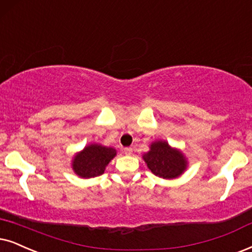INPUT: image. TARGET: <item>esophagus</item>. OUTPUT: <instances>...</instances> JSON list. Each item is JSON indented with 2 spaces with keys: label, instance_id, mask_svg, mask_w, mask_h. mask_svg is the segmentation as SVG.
I'll return each mask as SVG.
<instances>
[{
  "label": "esophagus",
  "instance_id": "1",
  "mask_svg": "<svg viewBox=\"0 0 252 252\" xmlns=\"http://www.w3.org/2000/svg\"><path fill=\"white\" fill-rule=\"evenodd\" d=\"M123 152L126 155H131L132 154V149L131 148H124L123 149Z\"/></svg>",
  "mask_w": 252,
  "mask_h": 252
}]
</instances>
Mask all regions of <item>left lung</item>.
I'll list each match as a JSON object with an SVG mask.
<instances>
[{
	"label": "left lung",
	"mask_w": 252,
	"mask_h": 252,
	"mask_svg": "<svg viewBox=\"0 0 252 252\" xmlns=\"http://www.w3.org/2000/svg\"><path fill=\"white\" fill-rule=\"evenodd\" d=\"M149 170L155 176L164 179H174L184 173L187 160L178 149L171 148L167 142L156 141L150 145V151L143 155Z\"/></svg>",
	"instance_id": "obj_1"
}]
</instances>
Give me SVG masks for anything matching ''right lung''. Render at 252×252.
Returning <instances> with one entry per match:
<instances>
[{"label": "right lung", "instance_id": "right-lung-1", "mask_svg": "<svg viewBox=\"0 0 252 252\" xmlns=\"http://www.w3.org/2000/svg\"><path fill=\"white\" fill-rule=\"evenodd\" d=\"M116 156V150L100 144L87 145L74 156L72 168L80 178H94L104 173L106 166Z\"/></svg>", "mask_w": 252, "mask_h": 252}]
</instances>
